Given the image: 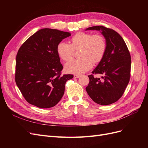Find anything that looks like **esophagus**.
I'll use <instances>...</instances> for the list:
<instances>
[{"instance_id":"1","label":"esophagus","mask_w":148,"mask_h":148,"mask_svg":"<svg viewBox=\"0 0 148 148\" xmlns=\"http://www.w3.org/2000/svg\"><path fill=\"white\" fill-rule=\"evenodd\" d=\"M74 78H79V77H80V75H79V74H74Z\"/></svg>"}]
</instances>
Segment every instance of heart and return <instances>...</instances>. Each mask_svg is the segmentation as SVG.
<instances>
[{
  "label": "heart",
  "mask_w": 148,
  "mask_h": 148,
  "mask_svg": "<svg viewBox=\"0 0 148 148\" xmlns=\"http://www.w3.org/2000/svg\"><path fill=\"white\" fill-rule=\"evenodd\" d=\"M71 44L60 42L56 47L57 53L64 61L71 59L75 50L81 49L79 59H71L65 64V70L69 73L82 74L92 66V62L97 64L102 60L106 51V38L101 34L93 35L86 32H78L71 38Z\"/></svg>",
  "instance_id": "obj_1"
}]
</instances>
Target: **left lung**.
I'll return each mask as SVG.
<instances>
[{"label":"left lung","instance_id":"8db88e82","mask_svg":"<svg viewBox=\"0 0 148 148\" xmlns=\"http://www.w3.org/2000/svg\"><path fill=\"white\" fill-rule=\"evenodd\" d=\"M99 30L104 36L107 49L104 56L92 74L103 75L101 79L88 75L86 92L94 101L100 105L114 103L122 96L130 79L131 56L122 36L113 29L103 26L88 27Z\"/></svg>","mask_w":148,"mask_h":148}]
</instances>
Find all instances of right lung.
Instances as JSON below:
<instances>
[{"label":"right lung","instance_id":"add662e5","mask_svg":"<svg viewBox=\"0 0 148 148\" xmlns=\"http://www.w3.org/2000/svg\"><path fill=\"white\" fill-rule=\"evenodd\" d=\"M69 36V32L42 29L20 47L16 56L15 80L29 104L39 108H50L63 97L66 81L74 76L61 75L63 66L56 47Z\"/></svg>","mask_w":148,"mask_h":148}]
</instances>
